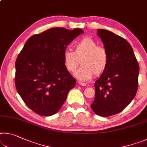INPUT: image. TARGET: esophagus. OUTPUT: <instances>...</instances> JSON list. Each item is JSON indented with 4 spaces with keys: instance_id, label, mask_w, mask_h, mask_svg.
<instances>
[{
    "instance_id": "1",
    "label": "esophagus",
    "mask_w": 147,
    "mask_h": 147,
    "mask_svg": "<svg viewBox=\"0 0 147 147\" xmlns=\"http://www.w3.org/2000/svg\"><path fill=\"white\" fill-rule=\"evenodd\" d=\"M78 84L80 86H85L86 85L85 83H83V82H78Z\"/></svg>"
}]
</instances>
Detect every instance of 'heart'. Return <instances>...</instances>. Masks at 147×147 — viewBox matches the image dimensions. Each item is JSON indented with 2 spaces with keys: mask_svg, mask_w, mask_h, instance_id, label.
<instances>
[{
  "mask_svg": "<svg viewBox=\"0 0 147 147\" xmlns=\"http://www.w3.org/2000/svg\"><path fill=\"white\" fill-rule=\"evenodd\" d=\"M65 67L69 71H75L82 60L83 66L74 75L78 80H89L94 73L99 76L105 71L109 63V55L104 48L90 38H84L74 44V51L66 49L63 54Z\"/></svg>",
  "mask_w": 147,
  "mask_h": 147,
  "instance_id": "1",
  "label": "heart"
}]
</instances>
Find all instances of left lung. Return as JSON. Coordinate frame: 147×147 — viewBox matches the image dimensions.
I'll list each match as a JSON object with an SVG mask.
<instances>
[{"label": "left lung", "mask_w": 147, "mask_h": 147, "mask_svg": "<svg viewBox=\"0 0 147 147\" xmlns=\"http://www.w3.org/2000/svg\"><path fill=\"white\" fill-rule=\"evenodd\" d=\"M97 35L109 55L107 69L95 81V96L91 104L100 116L120 113L131 103L138 89L139 67L128 42L113 32L99 29Z\"/></svg>", "instance_id": "obj_1"}]
</instances>
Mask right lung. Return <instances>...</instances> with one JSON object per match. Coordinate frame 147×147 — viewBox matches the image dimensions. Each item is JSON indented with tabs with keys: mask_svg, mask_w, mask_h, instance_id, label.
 Returning <instances> with one entry per match:
<instances>
[{
	"mask_svg": "<svg viewBox=\"0 0 147 147\" xmlns=\"http://www.w3.org/2000/svg\"><path fill=\"white\" fill-rule=\"evenodd\" d=\"M80 29L54 27L30 37L16 61V90L27 106L38 115L57 113L76 80L65 67L63 54Z\"/></svg>",
	"mask_w": 147,
	"mask_h": 147,
	"instance_id": "1",
	"label": "right lung"
}]
</instances>
